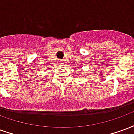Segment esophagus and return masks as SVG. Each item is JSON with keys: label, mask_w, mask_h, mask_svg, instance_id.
<instances>
[{"label": "esophagus", "mask_w": 134, "mask_h": 134, "mask_svg": "<svg viewBox=\"0 0 134 134\" xmlns=\"http://www.w3.org/2000/svg\"><path fill=\"white\" fill-rule=\"evenodd\" d=\"M59 62H60V63H62V60H59Z\"/></svg>", "instance_id": "34e87169"}]
</instances>
